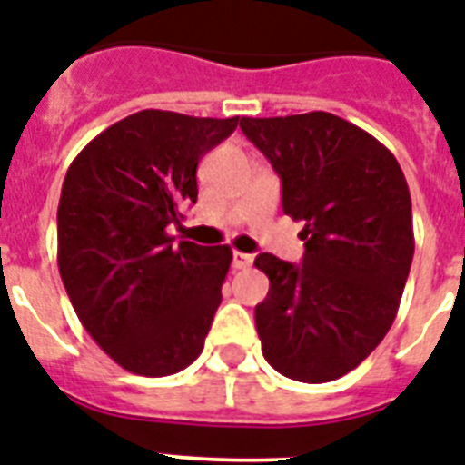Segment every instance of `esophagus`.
<instances>
[{"label":"esophagus","mask_w":465,"mask_h":465,"mask_svg":"<svg viewBox=\"0 0 465 465\" xmlns=\"http://www.w3.org/2000/svg\"><path fill=\"white\" fill-rule=\"evenodd\" d=\"M252 261H254V256L252 254H242V252H235V254H232V268H237V271H247V268L252 266Z\"/></svg>","instance_id":"34e87169"}]
</instances>
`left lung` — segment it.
<instances>
[{"instance_id":"obj_1","label":"left lung","mask_w":465,"mask_h":465,"mask_svg":"<svg viewBox=\"0 0 465 465\" xmlns=\"http://www.w3.org/2000/svg\"><path fill=\"white\" fill-rule=\"evenodd\" d=\"M282 180V211L304 230L299 266L259 254L271 290L256 304L266 361L299 382L354 371L392 328L413 261L411 194L397 159L354 123L311 111L242 118Z\"/></svg>"}]
</instances>
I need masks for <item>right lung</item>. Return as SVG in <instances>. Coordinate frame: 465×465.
Returning <instances> with one entry per match:
<instances>
[{
  "label": "right lung",
  "instance_id": "obj_1",
  "mask_svg": "<svg viewBox=\"0 0 465 465\" xmlns=\"http://www.w3.org/2000/svg\"><path fill=\"white\" fill-rule=\"evenodd\" d=\"M240 116L144 109L99 133L61 187L59 273L83 328L125 371L173 375L204 349L232 249L168 235L197 202V163Z\"/></svg>",
  "mask_w": 465,
  "mask_h": 465
}]
</instances>
